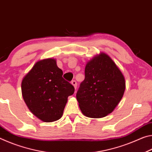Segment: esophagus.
Returning a JSON list of instances; mask_svg holds the SVG:
<instances>
[{
	"instance_id": "esophagus-1",
	"label": "esophagus",
	"mask_w": 152,
	"mask_h": 152,
	"mask_svg": "<svg viewBox=\"0 0 152 152\" xmlns=\"http://www.w3.org/2000/svg\"><path fill=\"white\" fill-rule=\"evenodd\" d=\"M71 83L74 86V88L76 89V88H77V82H76V80H72V81Z\"/></svg>"
}]
</instances>
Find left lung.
I'll return each instance as SVG.
<instances>
[{
  "instance_id": "8db88e82",
  "label": "left lung",
  "mask_w": 152,
  "mask_h": 152,
  "mask_svg": "<svg viewBox=\"0 0 152 152\" xmlns=\"http://www.w3.org/2000/svg\"><path fill=\"white\" fill-rule=\"evenodd\" d=\"M85 78L80 83L76 99L82 113L101 118L111 113L121 100L125 89L124 76L109 56L94 57L85 67Z\"/></svg>"
}]
</instances>
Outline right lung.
<instances>
[{
	"label": "right lung",
	"mask_w": 152,
	"mask_h": 152,
	"mask_svg": "<svg viewBox=\"0 0 152 152\" xmlns=\"http://www.w3.org/2000/svg\"><path fill=\"white\" fill-rule=\"evenodd\" d=\"M56 60L47 59L36 63L21 83V91L27 106L44 122L60 119L68 97L74 92V87L62 77Z\"/></svg>",
	"instance_id": "obj_1"
}]
</instances>
